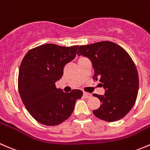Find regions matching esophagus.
I'll use <instances>...</instances> for the list:
<instances>
[{
    "mask_svg": "<svg viewBox=\"0 0 150 150\" xmlns=\"http://www.w3.org/2000/svg\"><path fill=\"white\" fill-rule=\"evenodd\" d=\"M92 95L90 93H88V92H84V97L85 98H91Z\"/></svg>",
    "mask_w": 150,
    "mask_h": 150,
    "instance_id": "esophagus-1",
    "label": "esophagus"
}]
</instances>
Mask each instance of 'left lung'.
Listing matches in <instances>:
<instances>
[{
  "mask_svg": "<svg viewBox=\"0 0 150 150\" xmlns=\"http://www.w3.org/2000/svg\"><path fill=\"white\" fill-rule=\"evenodd\" d=\"M77 55L92 61L93 79L105 89L104 95H93L102 103L94 115L108 122L123 118L134 106L139 90L138 72L129 53L115 43L103 41L79 46Z\"/></svg>",
  "mask_w": 150,
  "mask_h": 150,
  "instance_id": "1",
  "label": "left lung"
}]
</instances>
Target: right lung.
<instances>
[{"instance_id":"obj_1","label":"right lung","mask_w":150,"mask_h":150,"mask_svg":"<svg viewBox=\"0 0 150 150\" xmlns=\"http://www.w3.org/2000/svg\"><path fill=\"white\" fill-rule=\"evenodd\" d=\"M78 47L42 45L29 50L21 61L18 78L20 97L30 115L42 124L56 126L66 121L82 96L79 89L66 93L55 86L65 65L74 59Z\"/></svg>"}]
</instances>
